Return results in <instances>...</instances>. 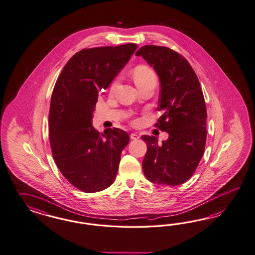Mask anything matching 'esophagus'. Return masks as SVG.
<instances>
[{"instance_id": "obj_1", "label": "esophagus", "mask_w": 255, "mask_h": 255, "mask_svg": "<svg viewBox=\"0 0 255 255\" xmlns=\"http://www.w3.org/2000/svg\"><path fill=\"white\" fill-rule=\"evenodd\" d=\"M130 137H131V139H132V140H136V139L139 138V135L137 133H135V132H132V133L130 134Z\"/></svg>"}]
</instances>
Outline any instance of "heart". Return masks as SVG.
<instances>
[{"label":"heart","instance_id":"obj_1","mask_svg":"<svg viewBox=\"0 0 255 255\" xmlns=\"http://www.w3.org/2000/svg\"><path fill=\"white\" fill-rule=\"evenodd\" d=\"M132 77L135 82V84L140 87L147 81L156 79V74L154 71L149 68L147 65H138L134 69L132 70ZM117 84V80H114L112 85H111V90L115 88Z\"/></svg>","mask_w":255,"mask_h":255}]
</instances>
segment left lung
Here are the masks:
<instances>
[{"mask_svg":"<svg viewBox=\"0 0 255 255\" xmlns=\"http://www.w3.org/2000/svg\"><path fill=\"white\" fill-rule=\"evenodd\" d=\"M153 66L160 83L155 127L169 137L158 144L153 135H142L147 153L142 162L146 178L157 184L180 185L191 178L205 151L207 108L199 80L184 57L165 46L146 45L135 53Z\"/></svg>","mask_w":255,"mask_h":255,"instance_id":"obj_1","label":"left lung"}]
</instances>
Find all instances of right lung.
<instances>
[{"instance_id":"right-lung-1","label":"right lung","mask_w":255,"mask_h":255,"mask_svg":"<svg viewBox=\"0 0 255 255\" xmlns=\"http://www.w3.org/2000/svg\"><path fill=\"white\" fill-rule=\"evenodd\" d=\"M136 48L133 43L84 48L70 59L56 81L48 115L50 147L63 177L82 192H100L116 178L129 134L118 128L100 133L92 118L99 94Z\"/></svg>"}]
</instances>
